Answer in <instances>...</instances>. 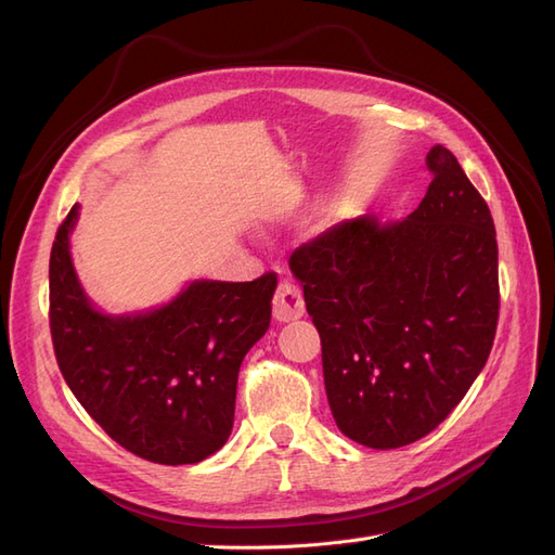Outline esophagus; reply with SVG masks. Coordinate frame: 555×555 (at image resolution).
<instances>
[{
    "mask_svg": "<svg viewBox=\"0 0 555 555\" xmlns=\"http://www.w3.org/2000/svg\"><path fill=\"white\" fill-rule=\"evenodd\" d=\"M304 312H306L304 292H300L296 284L282 280L273 296V317L278 322H292V319L304 317Z\"/></svg>",
    "mask_w": 555,
    "mask_h": 555,
    "instance_id": "obj_1",
    "label": "esophagus"
}]
</instances>
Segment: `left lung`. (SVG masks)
Segmentation results:
<instances>
[{
	"mask_svg": "<svg viewBox=\"0 0 555 555\" xmlns=\"http://www.w3.org/2000/svg\"><path fill=\"white\" fill-rule=\"evenodd\" d=\"M408 220L363 215L294 249L289 266L322 338L335 424L363 447L426 438L491 354L498 312L493 217L444 145Z\"/></svg>",
	"mask_w": 555,
	"mask_h": 555,
	"instance_id": "8db88e82",
	"label": "left lung"
}]
</instances>
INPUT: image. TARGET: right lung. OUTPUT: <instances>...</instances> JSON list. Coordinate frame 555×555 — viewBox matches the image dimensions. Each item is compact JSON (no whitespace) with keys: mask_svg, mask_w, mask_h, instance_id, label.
<instances>
[{"mask_svg":"<svg viewBox=\"0 0 555 555\" xmlns=\"http://www.w3.org/2000/svg\"><path fill=\"white\" fill-rule=\"evenodd\" d=\"M78 206L50 249V335L64 382L108 438L162 465L222 449L238 371L271 324L275 273L251 282H192L159 310L108 317L82 294L69 255Z\"/></svg>","mask_w":555,"mask_h":555,"instance_id":"right-lung-1","label":"right lung"}]
</instances>
